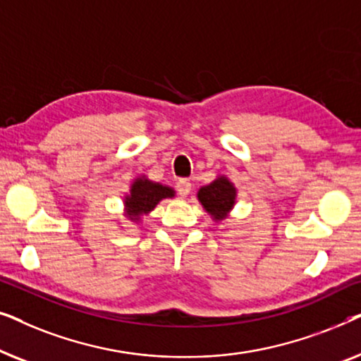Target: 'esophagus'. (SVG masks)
<instances>
[{
    "instance_id": "esophagus-1",
    "label": "esophagus",
    "mask_w": 361,
    "mask_h": 361,
    "mask_svg": "<svg viewBox=\"0 0 361 361\" xmlns=\"http://www.w3.org/2000/svg\"><path fill=\"white\" fill-rule=\"evenodd\" d=\"M177 194H179L182 199H185V197H189V194H190V190H192V184L189 180H179L177 182Z\"/></svg>"
}]
</instances>
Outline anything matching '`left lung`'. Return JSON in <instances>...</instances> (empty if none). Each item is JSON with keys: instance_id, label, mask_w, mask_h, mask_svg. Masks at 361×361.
Here are the masks:
<instances>
[{"instance_id": "1", "label": "left lung", "mask_w": 361, "mask_h": 361, "mask_svg": "<svg viewBox=\"0 0 361 361\" xmlns=\"http://www.w3.org/2000/svg\"><path fill=\"white\" fill-rule=\"evenodd\" d=\"M197 199L215 224L228 219L236 204V187L225 174H219L210 184L202 185Z\"/></svg>"}]
</instances>
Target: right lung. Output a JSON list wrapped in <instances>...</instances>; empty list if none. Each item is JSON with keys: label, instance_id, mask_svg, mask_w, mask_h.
Wrapping results in <instances>:
<instances>
[{"label": "right lung", "instance_id": "right-lung-1", "mask_svg": "<svg viewBox=\"0 0 361 361\" xmlns=\"http://www.w3.org/2000/svg\"><path fill=\"white\" fill-rule=\"evenodd\" d=\"M176 197V190L169 185L147 179V176H137L133 179L130 192L123 199V215L130 221L141 224L142 216L149 215L156 205L164 199Z\"/></svg>", "mask_w": 361, "mask_h": 361}]
</instances>
